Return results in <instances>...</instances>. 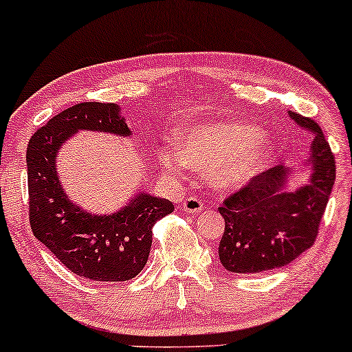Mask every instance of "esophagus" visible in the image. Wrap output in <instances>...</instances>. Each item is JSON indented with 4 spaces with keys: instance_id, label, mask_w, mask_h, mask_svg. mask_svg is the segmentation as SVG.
Segmentation results:
<instances>
[{
    "instance_id": "1",
    "label": "esophagus",
    "mask_w": 352,
    "mask_h": 352,
    "mask_svg": "<svg viewBox=\"0 0 352 352\" xmlns=\"http://www.w3.org/2000/svg\"><path fill=\"white\" fill-rule=\"evenodd\" d=\"M202 208H204V204L195 197H189L182 202V210H184L186 213H200L202 212Z\"/></svg>"
}]
</instances>
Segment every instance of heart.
Here are the masks:
<instances>
[{"label": "heart", "instance_id": "1", "mask_svg": "<svg viewBox=\"0 0 352 352\" xmlns=\"http://www.w3.org/2000/svg\"><path fill=\"white\" fill-rule=\"evenodd\" d=\"M275 157L272 137L245 121H213L190 126L179 145H168L160 162L170 173L192 166L210 171V181L220 189H236L260 175Z\"/></svg>", "mask_w": 352, "mask_h": 352}]
</instances>
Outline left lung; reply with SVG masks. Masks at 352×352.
Instances as JSON below:
<instances>
[{"label":"left lung","mask_w":352,"mask_h":352,"mask_svg":"<svg viewBox=\"0 0 352 352\" xmlns=\"http://www.w3.org/2000/svg\"><path fill=\"white\" fill-rule=\"evenodd\" d=\"M314 135L310 157L300 166H273L230 195L220 207L225 218L218 255L231 273H265L285 267L316 243L322 215L335 184V157L320 126L287 113ZM307 169L309 181L287 190L289 181Z\"/></svg>","instance_id":"8db88e82"}]
</instances>
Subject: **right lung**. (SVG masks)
Returning a JSON list of instances; mask_svg holds the SVG:
<instances>
[{
  "label": "right lung",
  "instance_id": "add662e5",
  "mask_svg": "<svg viewBox=\"0 0 352 352\" xmlns=\"http://www.w3.org/2000/svg\"><path fill=\"white\" fill-rule=\"evenodd\" d=\"M79 131L132 135L121 107L97 102L74 104L36 131L27 145L32 232L74 275L92 281L131 280L147 263L153 225L175 207L142 190L108 215L72 202L59 181L56 157Z\"/></svg>",
  "mask_w": 352,
  "mask_h": 352
}]
</instances>
